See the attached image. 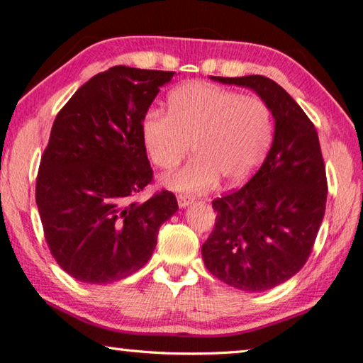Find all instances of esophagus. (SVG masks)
Returning a JSON list of instances; mask_svg holds the SVG:
<instances>
[{
	"mask_svg": "<svg viewBox=\"0 0 363 363\" xmlns=\"http://www.w3.org/2000/svg\"><path fill=\"white\" fill-rule=\"evenodd\" d=\"M178 206L180 207H186V206H189L193 203V198L191 196H188V194H178Z\"/></svg>",
	"mask_w": 363,
	"mask_h": 363,
	"instance_id": "1",
	"label": "esophagus"
}]
</instances>
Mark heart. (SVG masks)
Instances as JSON below:
<instances>
[{"label": "heart", "mask_w": 363, "mask_h": 363, "mask_svg": "<svg viewBox=\"0 0 363 363\" xmlns=\"http://www.w3.org/2000/svg\"><path fill=\"white\" fill-rule=\"evenodd\" d=\"M140 130L151 162L164 170L180 164L193 143L194 157L165 175L164 183L178 191L204 193L218 177L236 185L252 174L269 151L273 117L262 98L189 82L169 94L167 112L147 111Z\"/></svg>", "instance_id": "heart-1"}]
</instances>
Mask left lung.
<instances>
[{
	"instance_id": "1",
	"label": "left lung",
	"mask_w": 363,
	"mask_h": 363,
	"mask_svg": "<svg viewBox=\"0 0 363 363\" xmlns=\"http://www.w3.org/2000/svg\"><path fill=\"white\" fill-rule=\"evenodd\" d=\"M213 80L251 88L275 118L260 169L245 186L212 201L216 225L201 249L213 277L260 293L294 277L312 252L328 193L325 162L312 121L277 82L264 75Z\"/></svg>"
}]
</instances>
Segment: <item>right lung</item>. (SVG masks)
Returning a JSON list of instances; mask_svg holds the SVG:
<instances>
[{
    "label": "right lung",
    "instance_id": "1",
    "mask_svg": "<svg viewBox=\"0 0 363 363\" xmlns=\"http://www.w3.org/2000/svg\"><path fill=\"white\" fill-rule=\"evenodd\" d=\"M174 74L116 65L57 112L35 198L50 252L75 280L103 284L140 270L178 211L167 189L138 201L152 182L141 118Z\"/></svg>",
    "mask_w": 363,
    "mask_h": 363
}]
</instances>
